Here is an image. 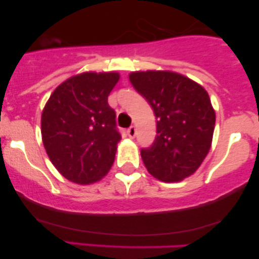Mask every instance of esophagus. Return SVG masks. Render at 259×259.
I'll return each instance as SVG.
<instances>
[{
    "instance_id": "1",
    "label": "esophagus",
    "mask_w": 259,
    "mask_h": 259,
    "mask_svg": "<svg viewBox=\"0 0 259 259\" xmlns=\"http://www.w3.org/2000/svg\"><path fill=\"white\" fill-rule=\"evenodd\" d=\"M126 133H127V136H129V138H134V136L136 135V129H135V126L134 125H132L129 127V129L126 130Z\"/></svg>"
}]
</instances>
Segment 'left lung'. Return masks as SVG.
<instances>
[{
  "instance_id": "8db88e82",
  "label": "left lung",
  "mask_w": 259,
  "mask_h": 259,
  "mask_svg": "<svg viewBox=\"0 0 259 259\" xmlns=\"http://www.w3.org/2000/svg\"><path fill=\"white\" fill-rule=\"evenodd\" d=\"M129 79L157 119L153 144L141 150L148 173L165 183L194 174L209 151L215 125L207 91L174 72H135Z\"/></svg>"
}]
</instances>
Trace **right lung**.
Returning a JSON list of instances; mask_svg holds the SVG:
<instances>
[{
	"label": "right lung",
	"instance_id": "1",
	"mask_svg": "<svg viewBox=\"0 0 259 259\" xmlns=\"http://www.w3.org/2000/svg\"><path fill=\"white\" fill-rule=\"evenodd\" d=\"M118 73H82L52 92L41 115V135L52 164L73 183H95L108 173L121 135L108 95Z\"/></svg>",
	"mask_w": 259,
	"mask_h": 259
}]
</instances>
